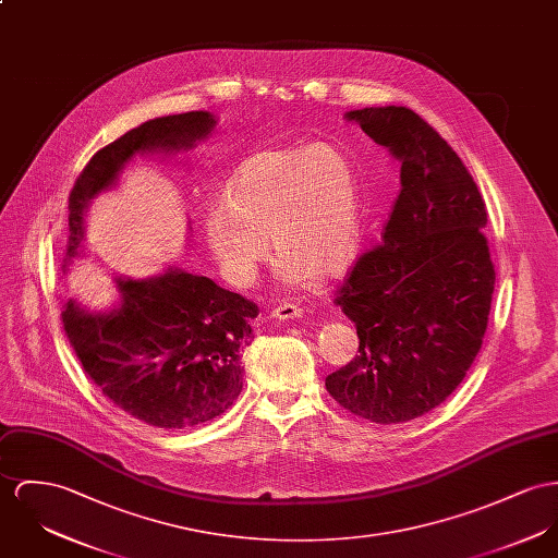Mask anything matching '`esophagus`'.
Wrapping results in <instances>:
<instances>
[{
	"mask_svg": "<svg viewBox=\"0 0 558 558\" xmlns=\"http://www.w3.org/2000/svg\"><path fill=\"white\" fill-rule=\"evenodd\" d=\"M274 318L278 320H293V318H301L303 316V310L295 303H280L278 307H274L271 312Z\"/></svg>",
	"mask_w": 558,
	"mask_h": 558,
	"instance_id": "34e87169",
	"label": "esophagus"
}]
</instances>
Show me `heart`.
Wrapping results in <instances>:
<instances>
[{"label": "heart", "mask_w": 558, "mask_h": 558, "mask_svg": "<svg viewBox=\"0 0 558 558\" xmlns=\"http://www.w3.org/2000/svg\"><path fill=\"white\" fill-rule=\"evenodd\" d=\"M206 242L225 278L248 287L269 257L280 278L303 284L342 274L361 240V182L331 144L267 150L246 159L204 218Z\"/></svg>", "instance_id": "b5f03b06"}]
</instances>
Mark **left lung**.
Listing matches in <instances>:
<instances>
[{"label":"left lung","instance_id":"left-lung-1","mask_svg":"<svg viewBox=\"0 0 558 558\" xmlns=\"http://www.w3.org/2000/svg\"><path fill=\"white\" fill-rule=\"evenodd\" d=\"M345 119L401 161V191L383 244L338 289L359 354L325 386L350 414L397 425L444 403L482 348L495 291L486 208L461 157L414 110L363 108Z\"/></svg>","mask_w":558,"mask_h":558}]
</instances>
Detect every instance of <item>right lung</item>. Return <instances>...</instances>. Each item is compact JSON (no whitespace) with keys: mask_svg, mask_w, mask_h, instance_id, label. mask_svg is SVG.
Wrapping results in <instances>:
<instances>
[{"mask_svg":"<svg viewBox=\"0 0 558 558\" xmlns=\"http://www.w3.org/2000/svg\"><path fill=\"white\" fill-rule=\"evenodd\" d=\"M210 112L161 117L97 150L70 193L68 257L83 240V213L135 153L191 148L215 128ZM123 303L90 314L70 300L61 320L86 376L129 416L186 429L220 416L242 392V350L255 340V301L206 276L168 269L150 280H119Z\"/></svg>","mask_w":558,"mask_h":558,"instance_id":"right-lung-1","label":"right lung"}]
</instances>
